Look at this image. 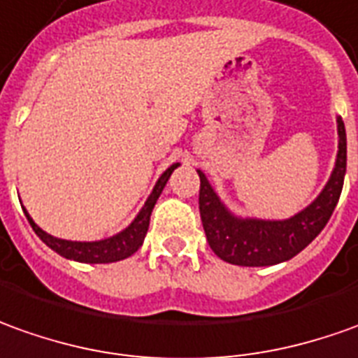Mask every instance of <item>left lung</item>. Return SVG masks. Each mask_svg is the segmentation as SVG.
<instances>
[{"label": "left lung", "mask_w": 358, "mask_h": 358, "mask_svg": "<svg viewBox=\"0 0 358 358\" xmlns=\"http://www.w3.org/2000/svg\"><path fill=\"white\" fill-rule=\"evenodd\" d=\"M339 152L327 186L298 215L284 221L239 220L231 215L199 172V215L211 250L221 261L237 266H271L296 257L327 225L339 201L347 170V135L343 119H337Z\"/></svg>", "instance_id": "obj_1"}]
</instances>
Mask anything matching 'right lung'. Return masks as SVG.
<instances>
[{
  "instance_id": "right-lung-1",
  "label": "right lung",
  "mask_w": 358,
  "mask_h": 358,
  "mask_svg": "<svg viewBox=\"0 0 358 358\" xmlns=\"http://www.w3.org/2000/svg\"><path fill=\"white\" fill-rule=\"evenodd\" d=\"M178 164H172L157 182V186L152 189V194L148 196L147 203L145 208L141 210L135 221L129 225L127 229L117 233L115 237H109V239L103 241H92V243H78V241H64V239H57L52 235H48L45 231L41 229L36 225L35 221L31 220V215L25 211L27 220L31 223V227L35 231L36 235L41 237V241L48 245L52 250H57L60 257L64 259H70V261H78V262H90V264H101V262H115V261H123L131 257L133 252H137L138 247L143 245L145 241V235L148 231V221H150V213H152V208L157 203V199L162 194V189L166 186L169 182L170 174L174 172Z\"/></svg>"
}]
</instances>
